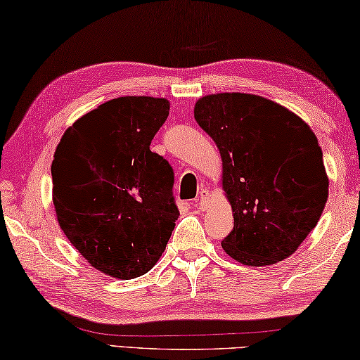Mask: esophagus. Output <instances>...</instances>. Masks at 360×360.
Listing matches in <instances>:
<instances>
[{"instance_id": "1", "label": "esophagus", "mask_w": 360, "mask_h": 360, "mask_svg": "<svg viewBox=\"0 0 360 360\" xmlns=\"http://www.w3.org/2000/svg\"><path fill=\"white\" fill-rule=\"evenodd\" d=\"M193 205H194V207H196V209H199V210H205V209H207V205H209V191H205V190L199 191L198 198L194 199Z\"/></svg>"}]
</instances>
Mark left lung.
I'll return each mask as SVG.
<instances>
[{
  "label": "left lung",
  "mask_w": 360,
  "mask_h": 360,
  "mask_svg": "<svg viewBox=\"0 0 360 360\" xmlns=\"http://www.w3.org/2000/svg\"><path fill=\"white\" fill-rule=\"evenodd\" d=\"M194 120L215 141L234 228L221 247L247 266L285 260L319 221L328 179L319 141L282 105L243 92L212 94Z\"/></svg>",
  "instance_id": "8db88e82"
}]
</instances>
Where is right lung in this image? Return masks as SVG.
Returning <instances> with one entry per match:
<instances>
[{
	"label": "right lung",
	"mask_w": 360,
	"mask_h": 360,
	"mask_svg": "<svg viewBox=\"0 0 360 360\" xmlns=\"http://www.w3.org/2000/svg\"><path fill=\"white\" fill-rule=\"evenodd\" d=\"M169 110L166 98L108 100L65 131L52 161L58 225L91 266L117 279L155 266L180 215L174 170L150 150Z\"/></svg>",
	"instance_id": "1"
}]
</instances>
